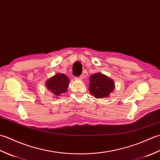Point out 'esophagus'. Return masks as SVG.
<instances>
[{
	"label": "esophagus",
	"mask_w": 160,
	"mask_h": 160,
	"mask_svg": "<svg viewBox=\"0 0 160 160\" xmlns=\"http://www.w3.org/2000/svg\"><path fill=\"white\" fill-rule=\"evenodd\" d=\"M76 80H82V76H78V77H76Z\"/></svg>",
	"instance_id": "esophagus-1"
}]
</instances>
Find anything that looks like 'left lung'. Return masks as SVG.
<instances>
[{
  "mask_svg": "<svg viewBox=\"0 0 160 160\" xmlns=\"http://www.w3.org/2000/svg\"><path fill=\"white\" fill-rule=\"evenodd\" d=\"M89 79V92L96 98H106L114 89L115 84L113 80L103 74L94 73Z\"/></svg>",
  "mask_w": 160,
  "mask_h": 160,
  "instance_id": "1",
  "label": "left lung"
}]
</instances>
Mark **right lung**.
<instances>
[{"instance_id":"right-lung-1","label":"right lung","mask_w":160,"mask_h":160,"mask_svg":"<svg viewBox=\"0 0 160 160\" xmlns=\"http://www.w3.org/2000/svg\"><path fill=\"white\" fill-rule=\"evenodd\" d=\"M69 82V78L65 75L58 73L47 81L46 86L47 89L52 91L56 96H60V95L65 93L67 91Z\"/></svg>"}]
</instances>
